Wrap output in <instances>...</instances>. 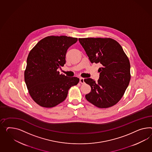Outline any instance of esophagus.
<instances>
[{
  "mask_svg": "<svg viewBox=\"0 0 152 152\" xmlns=\"http://www.w3.org/2000/svg\"><path fill=\"white\" fill-rule=\"evenodd\" d=\"M80 82L81 83H84L85 82H84V78H82V77H81V78H80Z\"/></svg>",
  "mask_w": 152,
  "mask_h": 152,
  "instance_id": "1",
  "label": "esophagus"
}]
</instances>
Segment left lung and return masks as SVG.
<instances>
[{"instance_id":"obj_1","label":"left lung","mask_w":152,"mask_h":152,"mask_svg":"<svg viewBox=\"0 0 152 152\" xmlns=\"http://www.w3.org/2000/svg\"><path fill=\"white\" fill-rule=\"evenodd\" d=\"M91 63H99V77L84 81L91 87L87 100L96 107H112L122 99L131 80L130 62L122 46L111 38H79Z\"/></svg>"}]
</instances>
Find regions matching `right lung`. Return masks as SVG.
<instances>
[{
  "label": "right lung",
  "mask_w": 152,
  "mask_h": 152,
  "mask_svg": "<svg viewBox=\"0 0 152 152\" xmlns=\"http://www.w3.org/2000/svg\"><path fill=\"white\" fill-rule=\"evenodd\" d=\"M77 38L49 36L39 41L27 58L24 80L33 100L41 107L51 108L65 99L70 87L80 79L60 74L58 69L65 64L67 50Z\"/></svg>",
  "instance_id": "add662e5"
}]
</instances>
